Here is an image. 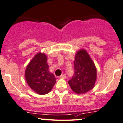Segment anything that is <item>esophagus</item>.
Returning <instances> with one entry per match:
<instances>
[{
    "label": "esophagus",
    "mask_w": 123,
    "mask_h": 123,
    "mask_svg": "<svg viewBox=\"0 0 123 123\" xmlns=\"http://www.w3.org/2000/svg\"><path fill=\"white\" fill-rule=\"evenodd\" d=\"M59 78L62 79H65L67 78V75H65V74H62V75L59 77Z\"/></svg>",
    "instance_id": "obj_1"
}]
</instances>
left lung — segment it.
<instances>
[{
	"label": "left lung",
	"mask_w": 123,
	"mask_h": 123,
	"mask_svg": "<svg viewBox=\"0 0 123 123\" xmlns=\"http://www.w3.org/2000/svg\"><path fill=\"white\" fill-rule=\"evenodd\" d=\"M74 65V74L68 84L76 93H85L95 86L97 76L96 67L85 49L76 53Z\"/></svg>",
	"instance_id": "obj_1"
}]
</instances>
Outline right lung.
I'll return each mask as SVG.
<instances>
[{"label":"right lung","mask_w":123,"mask_h":123,"mask_svg":"<svg viewBox=\"0 0 123 123\" xmlns=\"http://www.w3.org/2000/svg\"><path fill=\"white\" fill-rule=\"evenodd\" d=\"M47 61L45 54L38 53L30 62L25 72L27 84L39 95L48 93L56 83V78L49 72Z\"/></svg>","instance_id":"1"}]
</instances>
